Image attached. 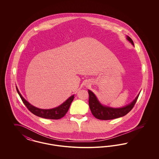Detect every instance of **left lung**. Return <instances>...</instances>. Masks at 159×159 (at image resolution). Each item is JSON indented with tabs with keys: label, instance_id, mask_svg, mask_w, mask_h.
Wrapping results in <instances>:
<instances>
[{
	"label": "left lung",
	"instance_id": "8db88e82",
	"mask_svg": "<svg viewBox=\"0 0 159 159\" xmlns=\"http://www.w3.org/2000/svg\"><path fill=\"white\" fill-rule=\"evenodd\" d=\"M127 39L133 45H134V42L131 38L128 36ZM88 93L89 95V105L92 114L97 119L104 120H112L126 115L134 108L139 95H138L136 98L128 106L120 108H113L101 105L92 92L89 90Z\"/></svg>",
	"mask_w": 159,
	"mask_h": 159
}]
</instances>
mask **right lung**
<instances>
[{
  "label": "right lung",
  "mask_w": 159,
  "mask_h": 159,
  "mask_svg": "<svg viewBox=\"0 0 159 159\" xmlns=\"http://www.w3.org/2000/svg\"><path fill=\"white\" fill-rule=\"evenodd\" d=\"M16 91L21 99L23 103L24 104L25 106H26V107L28 108V110L30 111L31 113L34 114V115L37 116L38 117L48 119L57 120L63 117L67 113L69 107L75 98L74 97L75 95H72L60 106L52 109L45 110V109L38 108L37 107H35L31 105L29 102H27L25 99L23 98L17 88H16Z\"/></svg>",
  "instance_id": "1"
}]
</instances>
